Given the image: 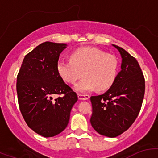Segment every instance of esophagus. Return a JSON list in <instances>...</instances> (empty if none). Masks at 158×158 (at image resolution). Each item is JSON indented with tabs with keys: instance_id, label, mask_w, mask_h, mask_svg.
<instances>
[{
	"instance_id": "34e87169",
	"label": "esophagus",
	"mask_w": 158,
	"mask_h": 158,
	"mask_svg": "<svg viewBox=\"0 0 158 158\" xmlns=\"http://www.w3.org/2000/svg\"><path fill=\"white\" fill-rule=\"evenodd\" d=\"M78 98H79V99H81V100H87L89 98V95L79 93L78 94Z\"/></svg>"
}]
</instances>
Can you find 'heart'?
Returning a JSON list of instances; mask_svg holds the SVG:
<instances>
[{"instance_id": "heart-1", "label": "heart", "mask_w": 158, "mask_h": 158, "mask_svg": "<svg viewBox=\"0 0 158 158\" xmlns=\"http://www.w3.org/2000/svg\"><path fill=\"white\" fill-rule=\"evenodd\" d=\"M71 60H60L56 69L66 82L73 84L84 76L75 85L79 92L96 89L107 90L112 86L118 73L119 63L114 55L94 47H83L73 51Z\"/></svg>"}]
</instances>
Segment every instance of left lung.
Instances as JSON below:
<instances>
[{
    "instance_id": "8db88e82",
    "label": "left lung",
    "mask_w": 158,
    "mask_h": 158,
    "mask_svg": "<svg viewBox=\"0 0 158 158\" xmlns=\"http://www.w3.org/2000/svg\"><path fill=\"white\" fill-rule=\"evenodd\" d=\"M113 46L122 56V70L106 93L90 97L91 125L100 135L110 138L120 135L134 123L145 90L144 74L136 59L122 47Z\"/></svg>"
}]
</instances>
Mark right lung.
<instances>
[{
	"instance_id": "right-lung-1",
	"label": "right lung",
	"mask_w": 158,
	"mask_h": 158,
	"mask_svg": "<svg viewBox=\"0 0 158 158\" xmlns=\"http://www.w3.org/2000/svg\"><path fill=\"white\" fill-rule=\"evenodd\" d=\"M65 44L44 42L25 56L17 77L19 108L27 125L49 138L61 133L69 123L77 94L59 75V56ZM54 95L58 97L53 99Z\"/></svg>"
}]
</instances>
